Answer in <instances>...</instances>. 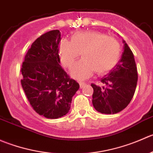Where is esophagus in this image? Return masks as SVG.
Wrapping results in <instances>:
<instances>
[{"label":"esophagus","mask_w":153,"mask_h":153,"mask_svg":"<svg viewBox=\"0 0 153 153\" xmlns=\"http://www.w3.org/2000/svg\"><path fill=\"white\" fill-rule=\"evenodd\" d=\"M85 85H86V83L84 82H79V86H80V88H84L85 86Z\"/></svg>","instance_id":"esophagus-1"}]
</instances>
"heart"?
Wrapping results in <instances>:
<instances>
[{
    "label": "heart",
    "instance_id": "heart-1",
    "mask_svg": "<svg viewBox=\"0 0 153 153\" xmlns=\"http://www.w3.org/2000/svg\"><path fill=\"white\" fill-rule=\"evenodd\" d=\"M61 62L70 68L81 54L82 59L75 63L71 74L75 78L84 79L94 71L103 74L114 68L120 59L121 47L117 39L100 32H77L71 41L63 39L59 46Z\"/></svg>",
    "mask_w": 153,
    "mask_h": 153
}]
</instances>
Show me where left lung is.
Instances as JSON below:
<instances>
[{"label":"left lung","mask_w":153,"mask_h":153,"mask_svg":"<svg viewBox=\"0 0 153 153\" xmlns=\"http://www.w3.org/2000/svg\"><path fill=\"white\" fill-rule=\"evenodd\" d=\"M121 59L108 74L101 78L105 86L91 84L94 89L92 103L102 114H114L124 109L134 96L137 71L134 55L124 40Z\"/></svg>","instance_id":"left-lung-1"}]
</instances>
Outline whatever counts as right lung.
I'll use <instances>...</instances> for the list:
<instances>
[{"mask_svg":"<svg viewBox=\"0 0 153 153\" xmlns=\"http://www.w3.org/2000/svg\"><path fill=\"white\" fill-rule=\"evenodd\" d=\"M61 33L55 30L38 38L27 51L22 64V88L33 109L47 118L68 114L79 85L59 65Z\"/></svg>","mask_w":153,"mask_h":153,"instance_id":"obj_1","label":"right lung"}]
</instances>
